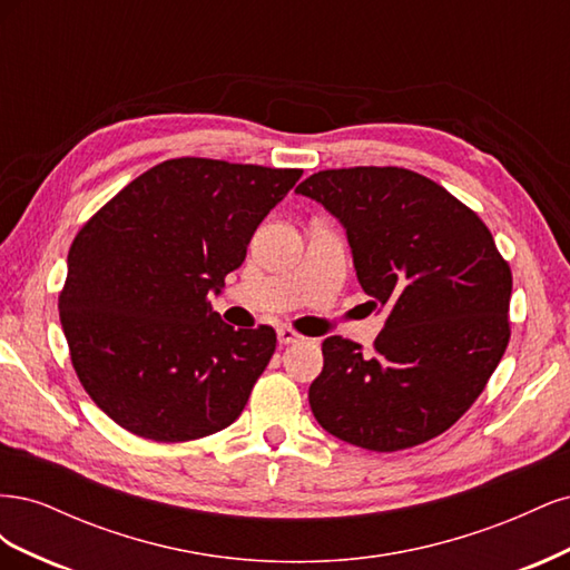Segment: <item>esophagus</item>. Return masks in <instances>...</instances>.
Instances as JSON below:
<instances>
[{
	"instance_id": "34e87169",
	"label": "esophagus",
	"mask_w": 570,
	"mask_h": 570,
	"mask_svg": "<svg viewBox=\"0 0 570 570\" xmlns=\"http://www.w3.org/2000/svg\"><path fill=\"white\" fill-rule=\"evenodd\" d=\"M304 337L297 333V331H292L289 325H281L278 327V342L281 344H295V342H302Z\"/></svg>"
}]
</instances>
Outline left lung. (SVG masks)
<instances>
[{
	"label": "left lung",
	"mask_w": 570,
	"mask_h": 570,
	"mask_svg": "<svg viewBox=\"0 0 570 570\" xmlns=\"http://www.w3.org/2000/svg\"><path fill=\"white\" fill-rule=\"evenodd\" d=\"M295 193L347 230L356 278L385 327L373 352L323 342L308 404L327 433L400 452L452 428L485 390L511 337V268L475 212L396 166L318 170Z\"/></svg>",
	"instance_id": "1"
}]
</instances>
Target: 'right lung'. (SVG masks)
Returning <instances> with one entry per match:
<instances>
[{"label":"right lung","mask_w":570,"mask_h":570,"mask_svg":"<svg viewBox=\"0 0 570 570\" xmlns=\"http://www.w3.org/2000/svg\"><path fill=\"white\" fill-rule=\"evenodd\" d=\"M299 168L168 159L85 223L68 249L59 318L85 392L154 442L214 435L243 413L275 331L212 308Z\"/></svg>","instance_id":"1"}]
</instances>
